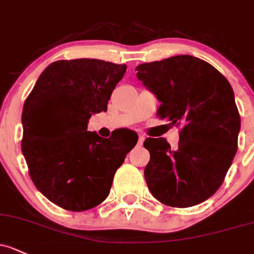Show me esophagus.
I'll return each mask as SVG.
<instances>
[{
	"mask_svg": "<svg viewBox=\"0 0 254 254\" xmlns=\"http://www.w3.org/2000/svg\"><path fill=\"white\" fill-rule=\"evenodd\" d=\"M143 141H145V136H143V135H138V143H140V145H142Z\"/></svg>",
	"mask_w": 254,
	"mask_h": 254,
	"instance_id": "1",
	"label": "esophagus"
}]
</instances>
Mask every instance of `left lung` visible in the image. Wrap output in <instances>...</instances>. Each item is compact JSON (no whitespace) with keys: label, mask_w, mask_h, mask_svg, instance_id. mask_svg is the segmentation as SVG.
Masks as SVG:
<instances>
[{"label":"left lung","mask_w":254,"mask_h":254,"mask_svg":"<svg viewBox=\"0 0 254 254\" xmlns=\"http://www.w3.org/2000/svg\"><path fill=\"white\" fill-rule=\"evenodd\" d=\"M136 75L161 101L157 116L180 127L176 149L165 138H146L145 179L162 203L188 208L221 186L237 151L241 119L228 79L189 55L136 66Z\"/></svg>","instance_id":"8db88e82"}]
</instances>
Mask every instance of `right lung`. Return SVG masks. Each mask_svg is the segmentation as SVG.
Wrapping results in <instances>:
<instances>
[{"instance_id":"obj_1","label":"right lung","mask_w":254,"mask_h":254,"mask_svg":"<svg viewBox=\"0 0 254 254\" xmlns=\"http://www.w3.org/2000/svg\"><path fill=\"white\" fill-rule=\"evenodd\" d=\"M125 64L101 60L57 61L37 79L21 114V152L36 189L52 203L82 212L108 196L117 169L134 145L119 132L87 131L92 113L107 111Z\"/></svg>"}]
</instances>
